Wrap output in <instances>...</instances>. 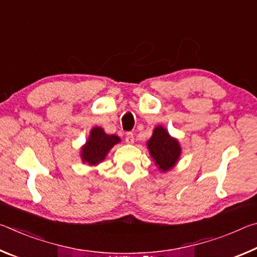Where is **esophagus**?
Segmentation results:
<instances>
[{
  "mask_svg": "<svg viewBox=\"0 0 257 257\" xmlns=\"http://www.w3.org/2000/svg\"><path fill=\"white\" fill-rule=\"evenodd\" d=\"M125 143L127 144H134L135 142V138H134V134L133 133H127L125 134Z\"/></svg>",
  "mask_w": 257,
  "mask_h": 257,
  "instance_id": "34e87169",
  "label": "esophagus"
}]
</instances>
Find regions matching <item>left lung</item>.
<instances>
[{"label": "left lung", "instance_id": "8db88e82", "mask_svg": "<svg viewBox=\"0 0 257 257\" xmlns=\"http://www.w3.org/2000/svg\"><path fill=\"white\" fill-rule=\"evenodd\" d=\"M146 146L155 167L162 173L176 167L182 151L179 141L172 137L163 125H156Z\"/></svg>", "mask_w": 257, "mask_h": 257}]
</instances>
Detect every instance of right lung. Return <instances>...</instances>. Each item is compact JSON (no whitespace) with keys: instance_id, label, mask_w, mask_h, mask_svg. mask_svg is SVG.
Listing matches in <instances>:
<instances>
[{"instance_id":"right-lung-1","label":"right lung","mask_w":257,"mask_h":257,"mask_svg":"<svg viewBox=\"0 0 257 257\" xmlns=\"http://www.w3.org/2000/svg\"><path fill=\"white\" fill-rule=\"evenodd\" d=\"M121 139L116 135H107L101 127L92 128L88 139L80 147V159L82 163L89 167H96L105 160L112 147L119 144Z\"/></svg>"}]
</instances>
